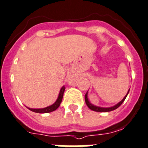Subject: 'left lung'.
Instances as JSON below:
<instances>
[{"label":"left lung","instance_id":"left-lung-1","mask_svg":"<svg viewBox=\"0 0 148 148\" xmlns=\"http://www.w3.org/2000/svg\"><path fill=\"white\" fill-rule=\"evenodd\" d=\"M130 92V89L128 90L127 93V95H125V97H124V98L122 99V101H121L119 103H117L116 105H115V106H112V107H108V108H103V107H99V106H95V105L92 104L91 103L89 102V101H88V92H86V94L85 95V101H86V103L87 106H88V108H89L90 110H93V111H95V112H110V111H112V110H116L117 108H119V106H121V105L123 103V102L124 101V100L126 99V97H127V96L128 93H129Z\"/></svg>","mask_w":148,"mask_h":148}]
</instances>
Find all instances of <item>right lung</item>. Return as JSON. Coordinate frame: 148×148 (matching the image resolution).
<instances>
[{"label":"right lung","mask_w":148,"mask_h":148,"mask_svg":"<svg viewBox=\"0 0 148 148\" xmlns=\"http://www.w3.org/2000/svg\"><path fill=\"white\" fill-rule=\"evenodd\" d=\"M65 87L62 86V88L60 89V94H59L58 98L56 101V102L53 103V104L49 106H47L45 108H42V109H31V108H28L29 110H31V111L34 112H37V113H48V112H53L57 109V108L60 106V103H61L62 101V97H63V94L64 92H65Z\"/></svg>","instance_id":"add662e5"}]
</instances>
